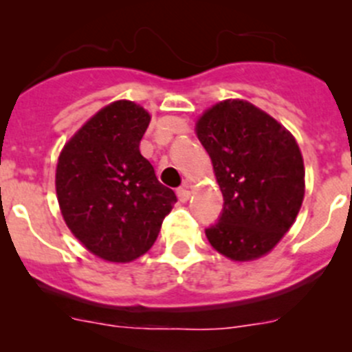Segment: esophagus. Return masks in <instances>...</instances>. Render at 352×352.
Here are the masks:
<instances>
[{
    "label": "esophagus",
    "mask_w": 352,
    "mask_h": 352,
    "mask_svg": "<svg viewBox=\"0 0 352 352\" xmlns=\"http://www.w3.org/2000/svg\"><path fill=\"white\" fill-rule=\"evenodd\" d=\"M177 197H179L180 201H182V202H186L187 199L190 197V190H189V187H187V186L179 187V189H177Z\"/></svg>",
    "instance_id": "1"
}]
</instances>
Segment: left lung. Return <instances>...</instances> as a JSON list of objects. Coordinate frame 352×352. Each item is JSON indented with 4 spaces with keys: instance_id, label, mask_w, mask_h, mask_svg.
I'll use <instances>...</instances> for the list:
<instances>
[{
    "instance_id": "1",
    "label": "left lung",
    "mask_w": 352,
    "mask_h": 352,
    "mask_svg": "<svg viewBox=\"0 0 352 352\" xmlns=\"http://www.w3.org/2000/svg\"><path fill=\"white\" fill-rule=\"evenodd\" d=\"M223 192L218 221L206 228L212 248L232 261L271 252L296 219L305 196L300 148L278 122L243 100H225L197 120Z\"/></svg>"
}]
</instances>
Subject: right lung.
I'll list each match as a JSON object with an SVG mask.
<instances>
[{
  "mask_svg": "<svg viewBox=\"0 0 352 352\" xmlns=\"http://www.w3.org/2000/svg\"><path fill=\"white\" fill-rule=\"evenodd\" d=\"M150 113L119 100L95 113L61 151L56 192L67 228L91 254L131 262L146 254L177 196L158 182L140 141Z\"/></svg>",
  "mask_w": 352,
  "mask_h": 352,
  "instance_id": "right-lung-1",
  "label": "right lung"
}]
</instances>
